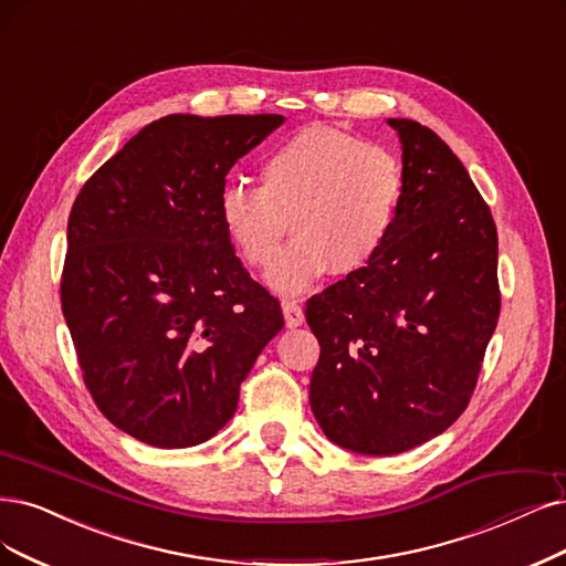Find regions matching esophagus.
Returning a JSON list of instances; mask_svg holds the SVG:
<instances>
[{"mask_svg": "<svg viewBox=\"0 0 566 566\" xmlns=\"http://www.w3.org/2000/svg\"><path fill=\"white\" fill-rule=\"evenodd\" d=\"M282 312H284V319H286V326L289 328H296L305 322V315H303V307L298 301L294 298H284L282 301Z\"/></svg>", "mask_w": 566, "mask_h": 566, "instance_id": "esophagus-1", "label": "esophagus"}]
</instances>
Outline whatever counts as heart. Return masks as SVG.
Wrapping results in <instances>:
<instances>
[{
  "label": "heart",
  "mask_w": 566,
  "mask_h": 566,
  "mask_svg": "<svg viewBox=\"0 0 566 566\" xmlns=\"http://www.w3.org/2000/svg\"><path fill=\"white\" fill-rule=\"evenodd\" d=\"M261 186L230 181L219 217L238 254L268 272L280 294H301L331 270L354 275L387 242L401 198V170L380 146L331 125H307L263 156Z\"/></svg>",
  "instance_id": "obj_1"
}]
</instances>
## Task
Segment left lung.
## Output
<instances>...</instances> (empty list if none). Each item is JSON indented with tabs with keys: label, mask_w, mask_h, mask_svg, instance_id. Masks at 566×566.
<instances>
[{
	"label": "left lung",
	"mask_w": 566,
	"mask_h": 566,
	"mask_svg": "<svg viewBox=\"0 0 566 566\" xmlns=\"http://www.w3.org/2000/svg\"><path fill=\"white\" fill-rule=\"evenodd\" d=\"M401 139V198L380 254L307 301L319 340L310 406L331 443L399 454L469 406L499 319L496 226L467 167L427 125Z\"/></svg>",
	"instance_id": "left-lung-1"
}]
</instances>
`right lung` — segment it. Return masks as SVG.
I'll use <instances>...</instances> for the list:
<instances>
[{"label": "right lung", "instance_id": "obj_1", "mask_svg": "<svg viewBox=\"0 0 566 566\" xmlns=\"http://www.w3.org/2000/svg\"><path fill=\"white\" fill-rule=\"evenodd\" d=\"M282 123L280 114L158 118L74 200L62 315L93 401L142 443L209 441L284 326L219 217L230 167Z\"/></svg>", "mask_w": 566, "mask_h": 566}]
</instances>
